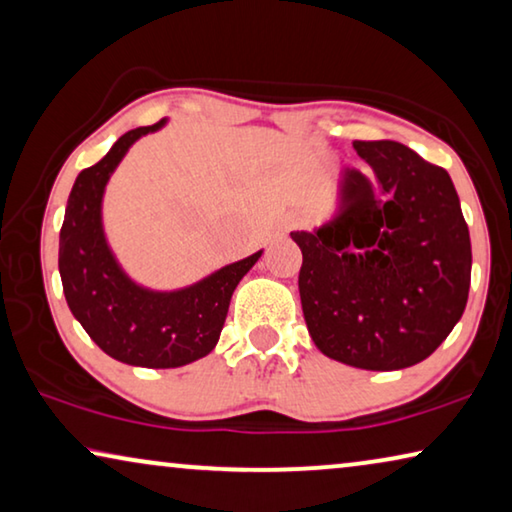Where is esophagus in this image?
<instances>
[{"instance_id": "34e87169", "label": "esophagus", "mask_w": 512, "mask_h": 512, "mask_svg": "<svg viewBox=\"0 0 512 512\" xmlns=\"http://www.w3.org/2000/svg\"><path fill=\"white\" fill-rule=\"evenodd\" d=\"M280 227L282 230H296V227H301V218L299 216H285L280 220Z\"/></svg>"}]
</instances>
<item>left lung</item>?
Instances as JSON below:
<instances>
[{
    "mask_svg": "<svg viewBox=\"0 0 512 512\" xmlns=\"http://www.w3.org/2000/svg\"><path fill=\"white\" fill-rule=\"evenodd\" d=\"M379 193L345 170L340 209L315 232H292L303 264V317L317 349L361 370L425 361L460 322L471 241L444 167L400 142H354Z\"/></svg>",
    "mask_w": 512,
    "mask_h": 512,
    "instance_id": "1",
    "label": "left lung"
}]
</instances>
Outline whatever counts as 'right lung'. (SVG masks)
<instances>
[{
	"label": "right lung",
	"instance_id": "obj_1",
	"mask_svg": "<svg viewBox=\"0 0 512 512\" xmlns=\"http://www.w3.org/2000/svg\"><path fill=\"white\" fill-rule=\"evenodd\" d=\"M163 126L160 119L128 131L78 174L59 232V276L73 317L108 356L156 370L193 363L216 347L236 285L262 257L259 250L177 292L144 289L121 271L103 232L105 186L131 144Z\"/></svg>",
	"mask_w": 512,
	"mask_h": 512
}]
</instances>
